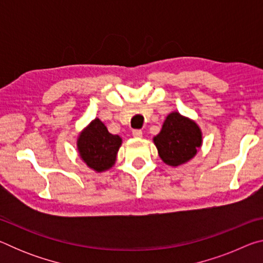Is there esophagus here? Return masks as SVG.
Masks as SVG:
<instances>
[{
  "mask_svg": "<svg viewBox=\"0 0 263 263\" xmlns=\"http://www.w3.org/2000/svg\"><path fill=\"white\" fill-rule=\"evenodd\" d=\"M132 135L135 138H141L142 137V131L141 130H133Z\"/></svg>",
  "mask_w": 263,
  "mask_h": 263,
  "instance_id": "esophagus-1",
  "label": "esophagus"
}]
</instances>
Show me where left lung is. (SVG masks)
Wrapping results in <instances>:
<instances>
[{
  "mask_svg": "<svg viewBox=\"0 0 263 263\" xmlns=\"http://www.w3.org/2000/svg\"><path fill=\"white\" fill-rule=\"evenodd\" d=\"M153 141L162 161L177 167L188 162L197 153L202 145V131L194 121L179 112H172Z\"/></svg>",
  "mask_w": 263,
  "mask_h": 263,
  "instance_id": "obj_1",
  "label": "left lung"
}]
</instances>
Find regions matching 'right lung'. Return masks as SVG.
<instances>
[{
	"instance_id": "right-lung-1",
	"label": "right lung",
	"mask_w": 263,
	"mask_h": 263,
	"mask_svg": "<svg viewBox=\"0 0 263 263\" xmlns=\"http://www.w3.org/2000/svg\"><path fill=\"white\" fill-rule=\"evenodd\" d=\"M122 138L111 135L99 118H95L78 138L80 157L89 168L101 173L111 168L116 162Z\"/></svg>"
}]
</instances>
